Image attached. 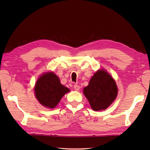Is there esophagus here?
<instances>
[{"instance_id": "esophagus-1", "label": "esophagus", "mask_w": 150, "mask_h": 150, "mask_svg": "<svg viewBox=\"0 0 150 150\" xmlns=\"http://www.w3.org/2000/svg\"><path fill=\"white\" fill-rule=\"evenodd\" d=\"M74 89L76 91H79V90H80V86H79L77 85V84H75L74 85Z\"/></svg>"}]
</instances>
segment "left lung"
Returning <instances> with one entry per match:
<instances>
[{"instance_id": "8db88e82", "label": "left lung", "mask_w": 150, "mask_h": 150, "mask_svg": "<svg viewBox=\"0 0 150 150\" xmlns=\"http://www.w3.org/2000/svg\"><path fill=\"white\" fill-rule=\"evenodd\" d=\"M115 81L104 70L100 69L91 77L84 94L95 111L105 110L113 103L117 95Z\"/></svg>"}]
</instances>
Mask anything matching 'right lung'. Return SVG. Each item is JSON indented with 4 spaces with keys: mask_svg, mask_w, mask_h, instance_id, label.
Returning <instances> with one entry per match:
<instances>
[{
    "mask_svg": "<svg viewBox=\"0 0 150 150\" xmlns=\"http://www.w3.org/2000/svg\"><path fill=\"white\" fill-rule=\"evenodd\" d=\"M69 91L60 84L59 77L53 72H47L38 79L35 87V96L44 106L54 108L62 97Z\"/></svg>",
    "mask_w": 150,
    "mask_h": 150,
    "instance_id": "add662e5",
    "label": "right lung"
}]
</instances>
